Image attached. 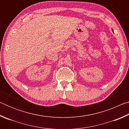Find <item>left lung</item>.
I'll return each instance as SVG.
<instances>
[{
	"instance_id": "obj_1",
	"label": "left lung",
	"mask_w": 129,
	"mask_h": 129,
	"mask_svg": "<svg viewBox=\"0 0 129 129\" xmlns=\"http://www.w3.org/2000/svg\"><path fill=\"white\" fill-rule=\"evenodd\" d=\"M112 29V31L113 32V29Z\"/></svg>"
}]
</instances>
